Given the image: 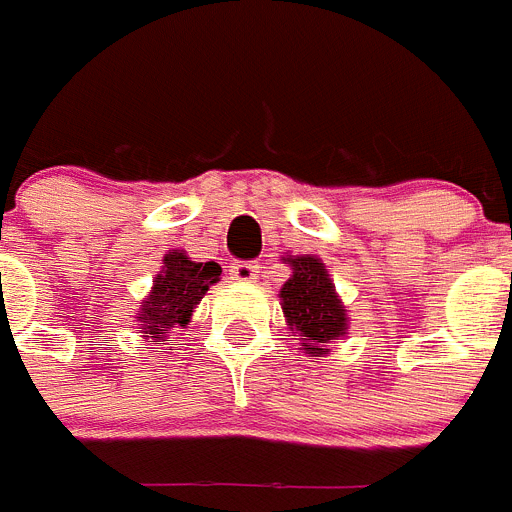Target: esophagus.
I'll use <instances>...</instances> for the list:
<instances>
[{"label":"esophagus","mask_w":512,"mask_h":512,"mask_svg":"<svg viewBox=\"0 0 512 512\" xmlns=\"http://www.w3.org/2000/svg\"><path fill=\"white\" fill-rule=\"evenodd\" d=\"M257 273H260V265L255 260H236V263H231V278L239 283H252Z\"/></svg>","instance_id":"esophagus-1"}]
</instances>
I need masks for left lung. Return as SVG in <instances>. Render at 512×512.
Returning a JSON list of instances; mask_svg holds the SVG:
<instances>
[{
  "label": "left lung",
  "mask_w": 512,
  "mask_h": 512,
  "mask_svg": "<svg viewBox=\"0 0 512 512\" xmlns=\"http://www.w3.org/2000/svg\"><path fill=\"white\" fill-rule=\"evenodd\" d=\"M294 276L283 283L281 307L291 328L304 336L309 354H325L330 341L346 333V309L317 257H286Z\"/></svg>",
  "instance_id": "1"
}]
</instances>
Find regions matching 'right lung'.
<instances>
[{
	"label": "right lung",
	"mask_w": 512,
	"mask_h": 512,
	"mask_svg": "<svg viewBox=\"0 0 512 512\" xmlns=\"http://www.w3.org/2000/svg\"><path fill=\"white\" fill-rule=\"evenodd\" d=\"M221 276L218 263H192L184 252H171L163 257V270L158 273L153 291L143 302V333L161 341L163 330L184 328L192 317V309L200 304L210 283Z\"/></svg>",
	"instance_id": "1"
}]
</instances>
